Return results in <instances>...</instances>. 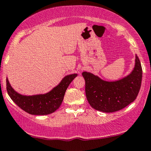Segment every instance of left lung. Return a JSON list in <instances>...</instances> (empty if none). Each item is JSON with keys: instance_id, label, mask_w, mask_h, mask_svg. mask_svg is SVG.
Instances as JSON below:
<instances>
[{"instance_id": "1", "label": "left lung", "mask_w": 151, "mask_h": 151, "mask_svg": "<svg viewBox=\"0 0 151 151\" xmlns=\"http://www.w3.org/2000/svg\"><path fill=\"white\" fill-rule=\"evenodd\" d=\"M86 81L87 100L92 107L103 112L122 109L136 100L141 88L142 68L139 57L133 71L119 81L108 82L88 72L82 73Z\"/></svg>"}]
</instances>
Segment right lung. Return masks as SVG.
<instances>
[{
  "instance_id": "right-lung-1",
  "label": "right lung",
  "mask_w": 151,
  "mask_h": 151,
  "mask_svg": "<svg viewBox=\"0 0 151 151\" xmlns=\"http://www.w3.org/2000/svg\"><path fill=\"white\" fill-rule=\"evenodd\" d=\"M77 76V74L66 76L57 86L44 95L32 96L20 95L12 89L8 78L6 79V89L12 100L26 112L34 115H47L53 113L61 106L65 90Z\"/></svg>"
}]
</instances>
